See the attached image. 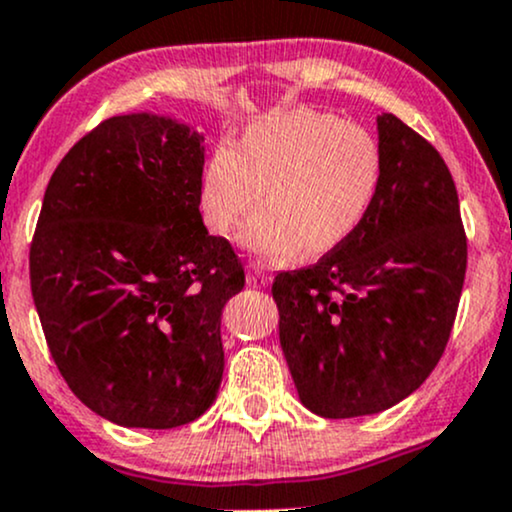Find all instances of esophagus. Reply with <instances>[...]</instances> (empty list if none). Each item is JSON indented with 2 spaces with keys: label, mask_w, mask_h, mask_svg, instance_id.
<instances>
[{
  "label": "esophagus",
  "mask_w": 512,
  "mask_h": 512,
  "mask_svg": "<svg viewBox=\"0 0 512 512\" xmlns=\"http://www.w3.org/2000/svg\"><path fill=\"white\" fill-rule=\"evenodd\" d=\"M269 281H272V276L269 272H264V267L260 262H250L248 267V284L252 289H264V286H269Z\"/></svg>",
  "instance_id": "1"
}]
</instances>
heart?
Wrapping results in <instances>:
<instances>
[{
	"label": "heart",
	"instance_id": "1",
	"mask_svg": "<svg viewBox=\"0 0 512 512\" xmlns=\"http://www.w3.org/2000/svg\"><path fill=\"white\" fill-rule=\"evenodd\" d=\"M383 156L368 129L315 110H281L255 122L240 146L221 144L202 185L204 219L231 236L245 216L243 243L269 260L303 250L322 255L366 219L380 187Z\"/></svg>",
	"mask_w": 512,
	"mask_h": 512
}]
</instances>
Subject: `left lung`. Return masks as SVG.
I'll use <instances>...</instances> for the list:
<instances>
[{"label": "left lung", "instance_id": "8db88e82", "mask_svg": "<svg viewBox=\"0 0 512 512\" xmlns=\"http://www.w3.org/2000/svg\"><path fill=\"white\" fill-rule=\"evenodd\" d=\"M378 195L310 267L276 274L279 339L298 397L325 419L395 407L438 366L467 272L460 199L443 156L378 115Z\"/></svg>", "mask_w": 512, "mask_h": 512}]
</instances>
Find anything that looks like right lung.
I'll return each mask as SVG.
<instances>
[{
	"mask_svg": "<svg viewBox=\"0 0 512 512\" xmlns=\"http://www.w3.org/2000/svg\"><path fill=\"white\" fill-rule=\"evenodd\" d=\"M202 170L195 129L117 115L45 190L28 257L35 310L69 390L113 424H190L219 392L221 313L245 269L207 233Z\"/></svg>",
	"mask_w": 512,
	"mask_h": 512,
	"instance_id": "add662e5",
	"label": "right lung"
}]
</instances>
